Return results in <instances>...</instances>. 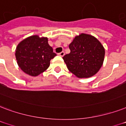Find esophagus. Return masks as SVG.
Listing matches in <instances>:
<instances>
[{"mask_svg": "<svg viewBox=\"0 0 126 126\" xmlns=\"http://www.w3.org/2000/svg\"><path fill=\"white\" fill-rule=\"evenodd\" d=\"M64 54H65V52H64V51H62V52H60V53H58V55H59V56H64Z\"/></svg>", "mask_w": 126, "mask_h": 126, "instance_id": "esophagus-1", "label": "esophagus"}]
</instances>
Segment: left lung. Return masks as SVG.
Masks as SVG:
<instances>
[{
    "label": "left lung",
    "mask_w": 126,
    "mask_h": 126,
    "mask_svg": "<svg viewBox=\"0 0 126 126\" xmlns=\"http://www.w3.org/2000/svg\"><path fill=\"white\" fill-rule=\"evenodd\" d=\"M70 52L64 56L70 72L79 78H87L98 72L105 58V48L96 38L81 33L75 37L69 45Z\"/></svg>",
    "instance_id": "1"
}]
</instances>
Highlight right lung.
Wrapping results in <instances>:
<instances>
[{"instance_id": "right-lung-1", "label": "right lung", "mask_w": 126, "mask_h": 126, "mask_svg": "<svg viewBox=\"0 0 126 126\" xmlns=\"http://www.w3.org/2000/svg\"><path fill=\"white\" fill-rule=\"evenodd\" d=\"M16 58L21 70L31 76H37L50 66L56 56L48 43L47 37L32 35L21 41L16 49Z\"/></svg>"}]
</instances>
